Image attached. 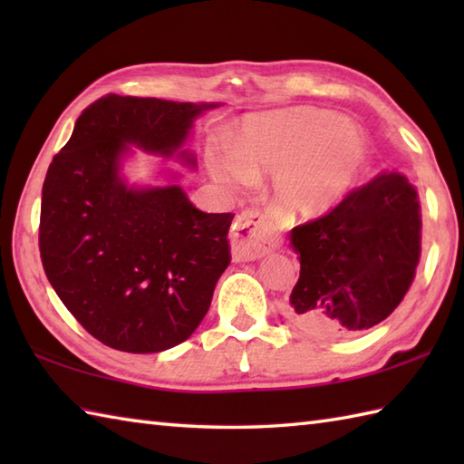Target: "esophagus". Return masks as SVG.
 I'll use <instances>...</instances> for the list:
<instances>
[{"label": "esophagus", "instance_id": "1", "mask_svg": "<svg viewBox=\"0 0 464 464\" xmlns=\"http://www.w3.org/2000/svg\"><path fill=\"white\" fill-rule=\"evenodd\" d=\"M279 239L269 231L257 211L237 215L231 231V255L235 261H255L277 249Z\"/></svg>", "mask_w": 464, "mask_h": 464}]
</instances>
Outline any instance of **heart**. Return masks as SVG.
Returning <instances> with one entry per match:
<instances>
[{
    "instance_id": "b5f03b06",
    "label": "heart",
    "mask_w": 464,
    "mask_h": 464,
    "mask_svg": "<svg viewBox=\"0 0 464 464\" xmlns=\"http://www.w3.org/2000/svg\"><path fill=\"white\" fill-rule=\"evenodd\" d=\"M207 167L229 191L271 173L269 199L279 215L309 221L347 199L369 161L357 123L317 107L249 115L233 147H209Z\"/></svg>"
}]
</instances>
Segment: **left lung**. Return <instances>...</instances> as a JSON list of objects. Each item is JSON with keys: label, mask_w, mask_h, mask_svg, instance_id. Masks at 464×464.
I'll list each match as a JSON object with an SVG mask.
<instances>
[{"label": "left lung", "mask_w": 464, "mask_h": 464, "mask_svg": "<svg viewBox=\"0 0 464 464\" xmlns=\"http://www.w3.org/2000/svg\"><path fill=\"white\" fill-rule=\"evenodd\" d=\"M419 193L399 171H382L331 213L291 229L301 263L287 319L323 337L384 321L405 299L420 259Z\"/></svg>", "instance_id": "8db88e82"}]
</instances>
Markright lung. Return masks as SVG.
Here are the masks:
<instances>
[{
	"label": "right lung",
	"mask_w": 464,
	"mask_h": 464,
	"mask_svg": "<svg viewBox=\"0 0 464 464\" xmlns=\"http://www.w3.org/2000/svg\"><path fill=\"white\" fill-rule=\"evenodd\" d=\"M221 103L110 93L75 121L49 165L39 251L49 283L97 341L125 353H160L191 337L231 261L233 213H203L171 173L130 185L131 147L195 167L193 123Z\"/></svg>",
	"instance_id": "1"
}]
</instances>
